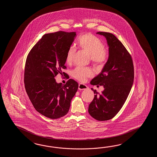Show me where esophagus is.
I'll list each match as a JSON object with an SVG mask.
<instances>
[{
	"instance_id": "1",
	"label": "esophagus",
	"mask_w": 157,
	"mask_h": 157,
	"mask_svg": "<svg viewBox=\"0 0 157 157\" xmlns=\"http://www.w3.org/2000/svg\"><path fill=\"white\" fill-rule=\"evenodd\" d=\"M88 89V87L86 85H84L82 83H79L78 85V89L79 90H86Z\"/></svg>"
}]
</instances>
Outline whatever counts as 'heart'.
I'll return each mask as SVG.
<instances>
[{
	"instance_id": "b5f03b06",
	"label": "heart",
	"mask_w": 157,
	"mask_h": 157,
	"mask_svg": "<svg viewBox=\"0 0 157 157\" xmlns=\"http://www.w3.org/2000/svg\"><path fill=\"white\" fill-rule=\"evenodd\" d=\"M77 47L82 51L89 54L90 60L96 67H103L108 60L109 51L99 37L91 33H83L80 35L77 43ZM76 53V48H68L66 56V62L71 64L73 62ZM72 76L76 79L83 81L87 77H92L93 72L90 68L77 67L72 71Z\"/></svg>"
}]
</instances>
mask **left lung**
I'll use <instances>...</instances> for the list:
<instances>
[{
	"mask_svg": "<svg viewBox=\"0 0 157 157\" xmlns=\"http://www.w3.org/2000/svg\"><path fill=\"white\" fill-rule=\"evenodd\" d=\"M105 37L109 45V58L101 72L91 81L93 85H103L100 94L96 90L88 112L97 120L113 118L127 99L133 85L134 67L132 57L123 44L112 33L98 32Z\"/></svg>",
	"mask_w": 157,
	"mask_h": 157,
	"instance_id": "8db88e82",
	"label": "left lung"
}]
</instances>
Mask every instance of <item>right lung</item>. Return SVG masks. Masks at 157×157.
<instances>
[{
    "mask_svg": "<svg viewBox=\"0 0 157 157\" xmlns=\"http://www.w3.org/2000/svg\"><path fill=\"white\" fill-rule=\"evenodd\" d=\"M76 36L75 32L62 31L45 34L27 57L24 73L27 94L37 112L50 119L67 114L78 87L72 79L63 85L54 78L58 74H66L62 71L67 68L66 53Z\"/></svg>",
    "mask_w": 157,
    "mask_h": 157,
    "instance_id": "right-lung-1",
    "label": "right lung"
}]
</instances>
